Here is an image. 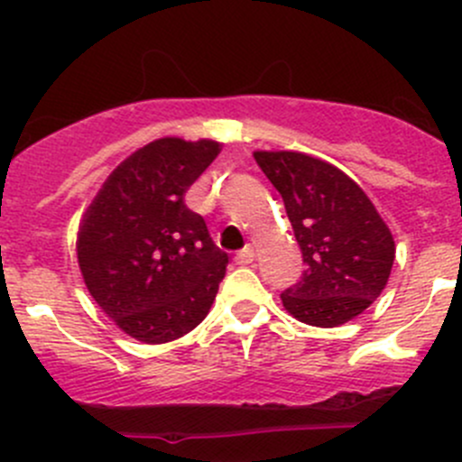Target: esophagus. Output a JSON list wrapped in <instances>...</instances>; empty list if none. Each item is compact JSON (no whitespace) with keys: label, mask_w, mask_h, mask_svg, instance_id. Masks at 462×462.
Returning <instances> with one entry per match:
<instances>
[{"label":"esophagus","mask_w":462,"mask_h":462,"mask_svg":"<svg viewBox=\"0 0 462 462\" xmlns=\"http://www.w3.org/2000/svg\"><path fill=\"white\" fill-rule=\"evenodd\" d=\"M253 259H254L253 245H245V248L241 250V253H236L235 263H236V265H248V263H253Z\"/></svg>","instance_id":"esophagus-1"}]
</instances>
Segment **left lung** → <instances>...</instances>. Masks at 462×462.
Segmentation results:
<instances>
[{
    "label": "left lung",
    "mask_w": 462,
    "mask_h": 462,
    "mask_svg": "<svg viewBox=\"0 0 462 462\" xmlns=\"http://www.w3.org/2000/svg\"><path fill=\"white\" fill-rule=\"evenodd\" d=\"M282 194L306 270L282 292L283 309L304 324L333 328L365 313L384 291L395 244L356 180L300 152H254Z\"/></svg>",
    "instance_id": "1"
}]
</instances>
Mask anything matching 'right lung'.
I'll return each mask as SVG.
<instances>
[{
    "label": "right lung",
    "instance_id": "1",
    "mask_svg": "<svg viewBox=\"0 0 462 462\" xmlns=\"http://www.w3.org/2000/svg\"><path fill=\"white\" fill-rule=\"evenodd\" d=\"M218 152L214 141L144 144L111 171L82 218L78 263L88 292L138 342H171L197 328L226 277L227 254L185 205Z\"/></svg>",
    "mask_w": 462,
    "mask_h": 462
}]
</instances>
